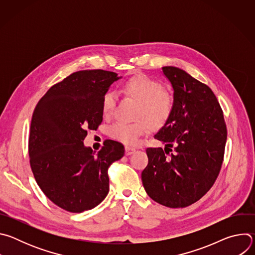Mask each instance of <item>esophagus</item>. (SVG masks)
Segmentation results:
<instances>
[{
    "label": "esophagus",
    "instance_id": "1",
    "mask_svg": "<svg viewBox=\"0 0 255 255\" xmlns=\"http://www.w3.org/2000/svg\"><path fill=\"white\" fill-rule=\"evenodd\" d=\"M135 151H136L135 148L130 147V146H125V154H126V155H131V154H133Z\"/></svg>",
    "mask_w": 255,
    "mask_h": 255
}]
</instances>
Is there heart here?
I'll list each match as a JSON object with an SVG mask.
<instances>
[{
	"instance_id": "b5f03b06",
	"label": "heart",
	"mask_w": 255,
	"mask_h": 255,
	"mask_svg": "<svg viewBox=\"0 0 255 255\" xmlns=\"http://www.w3.org/2000/svg\"><path fill=\"white\" fill-rule=\"evenodd\" d=\"M162 85L145 75H135L129 78L122 86L123 93L138 102L135 123L117 122L109 129L110 136L128 145H134L139 138L147 132L148 122L152 128L162 127L170 118L174 98L172 94L162 90ZM116 95L114 92H106L102 98V112L108 117L114 112ZM146 120L148 122L142 120Z\"/></svg>"
}]
</instances>
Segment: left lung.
I'll use <instances>...</instances> for the list:
<instances>
[{
	"label": "left lung",
	"instance_id": "left-lung-1",
	"mask_svg": "<svg viewBox=\"0 0 255 255\" xmlns=\"http://www.w3.org/2000/svg\"><path fill=\"white\" fill-rule=\"evenodd\" d=\"M173 90V111L154 138L165 147L147 148L148 164L141 173L147 195L168 208L199 201L220 172L227 129L212 90L174 66H163Z\"/></svg>",
	"mask_w": 255,
	"mask_h": 255
}]
</instances>
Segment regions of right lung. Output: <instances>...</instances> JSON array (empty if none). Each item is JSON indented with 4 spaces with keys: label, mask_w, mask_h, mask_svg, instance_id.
I'll list each match as a JSON object with an SVG mask.
<instances>
[{
    "label": "right lung",
    "mask_w": 255,
    "mask_h": 255,
    "mask_svg": "<svg viewBox=\"0 0 255 255\" xmlns=\"http://www.w3.org/2000/svg\"><path fill=\"white\" fill-rule=\"evenodd\" d=\"M121 79L103 69L80 70L52 86L33 112L28 150L36 183L59 208L82 213L109 193L108 168L124 155V146L106 140L95 154L86 147L87 129L103 121L102 98Z\"/></svg>",
    "instance_id": "obj_1"
}]
</instances>
